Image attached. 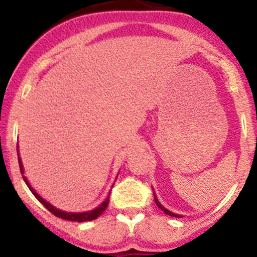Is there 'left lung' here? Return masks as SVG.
<instances>
[{"label":"left lung","mask_w":257,"mask_h":257,"mask_svg":"<svg viewBox=\"0 0 257 257\" xmlns=\"http://www.w3.org/2000/svg\"><path fill=\"white\" fill-rule=\"evenodd\" d=\"M155 202H156V204H157V205H158V208H159V209H161V210H163V211H164V213H166V214H168V215H170V216H174V217H180V216H179V215H176V214H173V213H172V211L167 210V209H166V208H164V206H163V205H162V204H161V203H159V202H158V199H157V198H156V196H155Z\"/></svg>","instance_id":"8db88e82"}]
</instances>
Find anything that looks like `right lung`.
<instances>
[{
  "label": "right lung",
  "instance_id": "right-lung-1",
  "mask_svg": "<svg viewBox=\"0 0 257 257\" xmlns=\"http://www.w3.org/2000/svg\"><path fill=\"white\" fill-rule=\"evenodd\" d=\"M17 151H18V145H17ZM18 161H19L20 173L24 174V170H23L22 161H20V157H19V152H18ZM23 179H24L25 184L28 185V187L30 188V191L32 192V194H34V196L36 197L38 200H40V203H42L44 208L48 209V210L51 211L53 215H55V216H57V217H60V219L67 220V221H77V222H82V221H90V220H94V219H96V217H98V216H100V215L104 213L105 209L107 208V205H108V198H110V196H107V198H106L105 202L102 203V204H100L98 208L94 209V210H91V211H88V213H78V214H76V213H65V211H61V210H59V209H55L54 206L49 204L48 202H46V200L41 198V197L38 196L36 192H35V190L31 187L30 184H29L28 179H26L25 176H23Z\"/></svg>",
  "mask_w": 257,
  "mask_h": 257
}]
</instances>
